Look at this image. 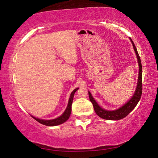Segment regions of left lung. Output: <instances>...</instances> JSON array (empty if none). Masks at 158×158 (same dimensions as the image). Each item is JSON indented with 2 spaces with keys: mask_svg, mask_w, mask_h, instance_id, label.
Masks as SVG:
<instances>
[{
  "mask_svg": "<svg viewBox=\"0 0 158 158\" xmlns=\"http://www.w3.org/2000/svg\"><path fill=\"white\" fill-rule=\"evenodd\" d=\"M130 40L131 42H132V46L135 50V52L137 56L138 64H139V76H138V81L137 85L136 87V90L132 97L130 98V100L127 101V102L123 105L121 107L116 109V110L109 111L106 110V109L102 108L101 106L98 105L97 102L95 101L94 98L90 91H89V95L90 100L91 102L93 107H94V110L95 113L97 114L98 116L103 119L106 120H111V121H118V120H121L125 116H127L131 111H132L140 100L141 93H142V67H141V62L140 60V57L139 56V53L137 52V48H136L135 44H134L132 39L130 37Z\"/></svg>",
  "mask_w": 158,
  "mask_h": 158,
  "instance_id": "obj_1",
  "label": "left lung"
}]
</instances>
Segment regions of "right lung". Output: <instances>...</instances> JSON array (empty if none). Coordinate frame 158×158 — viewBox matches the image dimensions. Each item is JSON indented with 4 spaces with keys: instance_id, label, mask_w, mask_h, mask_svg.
<instances>
[{
    "instance_id": "right-lung-1",
    "label": "right lung",
    "mask_w": 158,
    "mask_h": 158,
    "mask_svg": "<svg viewBox=\"0 0 158 158\" xmlns=\"http://www.w3.org/2000/svg\"><path fill=\"white\" fill-rule=\"evenodd\" d=\"M78 89L79 88H77V89H74L73 91L71 93L70 97L69 98L68 106H67L65 111H64L63 114L59 117H58L56 118H54V119H52V120H44V119L37 118L34 117L33 116H32V117H33L35 120H36L37 122H39L40 123L47 125V126H56L58 125H60L63 123H65V121H68L69 116H70L71 111H72V105H73L74 95Z\"/></svg>"
}]
</instances>
